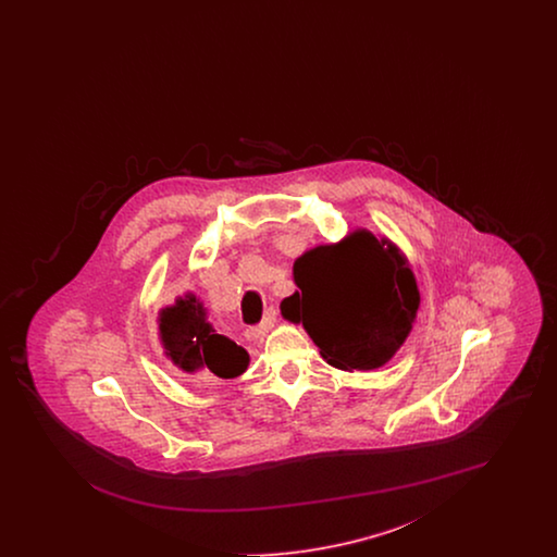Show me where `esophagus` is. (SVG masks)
<instances>
[{
    "mask_svg": "<svg viewBox=\"0 0 557 557\" xmlns=\"http://www.w3.org/2000/svg\"><path fill=\"white\" fill-rule=\"evenodd\" d=\"M275 319H277V309H275V305H271L265 311L263 321H261L259 325H255V327L248 330V336H250V338H263L267 332L275 325Z\"/></svg>",
    "mask_w": 557,
    "mask_h": 557,
    "instance_id": "1",
    "label": "esophagus"
}]
</instances>
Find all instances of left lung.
<instances>
[{
	"label": "left lung",
	"instance_id": "left-lung-1",
	"mask_svg": "<svg viewBox=\"0 0 557 557\" xmlns=\"http://www.w3.org/2000/svg\"><path fill=\"white\" fill-rule=\"evenodd\" d=\"M294 282L298 292L284 298V318L302 321L321 357L338 370L382 368L420 307L405 259L368 232L305 252L294 263Z\"/></svg>",
	"mask_w": 557,
	"mask_h": 557
}]
</instances>
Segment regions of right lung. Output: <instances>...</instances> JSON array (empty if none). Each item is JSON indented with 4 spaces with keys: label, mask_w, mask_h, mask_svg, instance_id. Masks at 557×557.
I'll return each instance as SVG.
<instances>
[{
    "label": "right lung",
    "mask_w": 557,
    "mask_h": 557,
    "mask_svg": "<svg viewBox=\"0 0 557 557\" xmlns=\"http://www.w3.org/2000/svg\"><path fill=\"white\" fill-rule=\"evenodd\" d=\"M160 336L166 355L187 373L202 370L216 377H236L248 366V352L212 330L194 296L160 313Z\"/></svg>",
    "instance_id": "right-lung-1"
}]
</instances>
